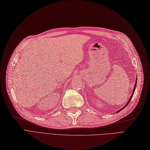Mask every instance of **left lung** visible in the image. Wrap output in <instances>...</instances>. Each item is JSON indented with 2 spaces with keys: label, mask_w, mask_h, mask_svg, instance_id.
Wrapping results in <instances>:
<instances>
[{
  "label": "left lung",
  "mask_w": 150,
  "mask_h": 150,
  "mask_svg": "<svg viewBox=\"0 0 150 150\" xmlns=\"http://www.w3.org/2000/svg\"><path fill=\"white\" fill-rule=\"evenodd\" d=\"M136 84H137V79H136V80H135V85H134V90H133V92H132V96H131V97H130L129 98V100H128V102H127V103H126V105L124 107H122V108H121L120 110H118V112H117V113H118L119 112H120V111H121V110L123 109V108H125L127 105H128V103H129V102L131 101V99L132 98V96H133V95H134V92H135V87H136Z\"/></svg>",
  "instance_id": "left-lung-1"
}]
</instances>
